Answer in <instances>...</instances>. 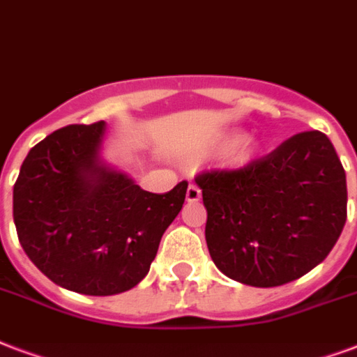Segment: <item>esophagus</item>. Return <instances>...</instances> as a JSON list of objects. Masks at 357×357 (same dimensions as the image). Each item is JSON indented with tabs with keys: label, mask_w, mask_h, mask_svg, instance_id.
Wrapping results in <instances>:
<instances>
[{
	"label": "esophagus",
	"mask_w": 357,
	"mask_h": 357,
	"mask_svg": "<svg viewBox=\"0 0 357 357\" xmlns=\"http://www.w3.org/2000/svg\"><path fill=\"white\" fill-rule=\"evenodd\" d=\"M200 197H202V190L198 189L197 185H189V187H187V195H185L187 202H198Z\"/></svg>",
	"instance_id": "1"
}]
</instances>
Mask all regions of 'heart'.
Wrapping results in <instances>:
<instances>
[{
    "label": "heart",
    "mask_w": 357,
    "mask_h": 357,
    "mask_svg": "<svg viewBox=\"0 0 357 357\" xmlns=\"http://www.w3.org/2000/svg\"><path fill=\"white\" fill-rule=\"evenodd\" d=\"M257 142L251 136H239L227 151V162L230 167H245L257 155Z\"/></svg>",
    "instance_id": "obj_1"
}]
</instances>
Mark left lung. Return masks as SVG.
<instances>
[{
	"instance_id": "left-lung-1",
	"label": "left lung",
	"mask_w": 357,
	"mask_h": 357,
	"mask_svg": "<svg viewBox=\"0 0 357 357\" xmlns=\"http://www.w3.org/2000/svg\"><path fill=\"white\" fill-rule=\"evenodd\" d=\"M215 266L249 287H281L330 255L347 222V174L320 130L294 135L238 170L195 178Z\"/></svg>"
}]
</instances>
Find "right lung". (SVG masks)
I'll return each instance as SVG.
<instances>
[{
    "label": "right lung",
    "mask_w": 357,
    "mask_h": 357,
    "mask_svg": "<svg viewBox=\"0 0 357 357\" xmlns=\"http://www.w3.org/2000/svg\"><path fill=\"white\" fill-rule=\"evenodd\" d=\"M105 121L54 130L29 149L13 190L29 260L52 282L86 296L125 292L148 275L187 192V181L148 192L105 165Z\"/></svg>",
    "instance_id": "obj_1"
}]
</instances>
